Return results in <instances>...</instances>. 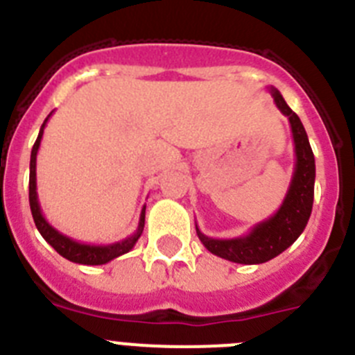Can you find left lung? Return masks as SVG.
Masks as SVG:
<instances>
[{"mask_svg":"<svg viewBox=\"0 0 355 355\" xmlns=\"http://www.w3.org/2000/svg\"><path fill=\"white\" fill-rule=\"evenodd\" d=\"M274 103L281 114L290 121L295 146V167L286 197L277 211L266 220L254 225L247 234L236 238L206 236L196 224V231L202 245L211 254L227 261L241 265H259L279 256L288 249L306 229L311 216L313 197H315V156L307 140L299 115L286 105L277 89L270 87Z\"/></svg>","mask_w":355,"mask_h":355,"instance_id":"1","label":"left lung"}]
</instances>
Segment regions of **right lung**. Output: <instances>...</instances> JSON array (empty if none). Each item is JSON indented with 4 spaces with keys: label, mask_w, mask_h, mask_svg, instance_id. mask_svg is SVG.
I'll return each mask as SVG.
<instances>
[{
    "label": "right lung",
    "mask_w": 355,
    "mask_h": 355,
    "mask_svg": "<svg viewBox=\"0 0 355 355\" xmlns=\"http://www.w3.org/2000/svg\"><path fill=\"white\" fill-rule=\"evenodd\" d=\"M53 114V112H51ZM44 121V124L40 126L39 137H37L35 144H33V149H31L30 156V208L31 215H33V220H35L37 229L39 233L42 234V238L48 241L49 245L56 250V252L64 256L65 259L72 263H80V265H106L112 259L119 258L122 254L130 252L135 247V243L139 241L140 234L144 231V224H146V206L142 208V213H140V220L139 227L135 231L131 236L124 238L121 241H114V243H108V245H92V243H83V241H78L74 238L67 236V234L60 233L58 229L53 227L46 216L42 215V209H40L39 205V196H37V153H39L40 140H42L44 128L48 124L49 117Z\"/></svg>",
    "instance_id": "add662e5"
}]
</instances>
